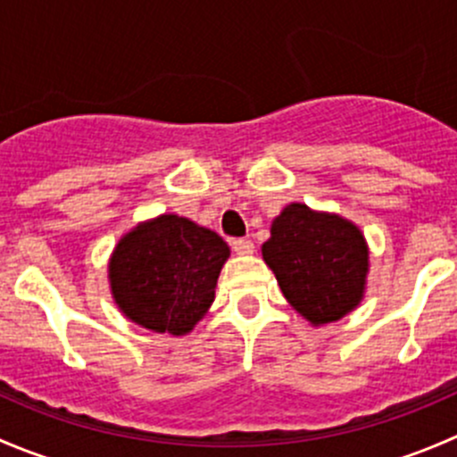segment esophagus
<instances>
[{
	"label": "esophagus",
	"instance_id": "1",
	"mask_svg": "<svg viewBox=\"0 0 457 457\" xmlns=\"http://www.w3.org/2000/svg\"><path fill=\"white\" fill-rule=\"evenodd\" d=\"M232 250L237 252V254H252V252H254V243H252L250 238H234Z\"/></svg>",
	"mask_w": 457,
	"mask_h": 457
}]
</instances>
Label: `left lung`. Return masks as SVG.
<instances>
[{"mask_svg": "<svg viewBox=\"0 0 457 457\" xmlns=\"http://www.w3.org/2000/svg\"><path fill=\"white\" fill-rule=\"evenodd\" d=\"M262 258L289 305L314 325L349 314L365 292L370 252L361 229L301 203L276 216Z\"/></svg>", "mask_w": 457, "mask_h": 457, "instance_id": "obj_1", "label": "left lung"}]
</instances>
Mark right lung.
Listing matches in <instances>:
<instances>
[{"label": "right lung", "mask_w": 457, "mask_h": 457, "mask_svg": "<svg viewBox=\"0 0 457 457\" xmlns=\"http://www.w3.org/2000/svg\"><path fill=\"white\" fill-rule=\"evenodd\" d=\"M228 256V243L190 219L163 214L147 220L114 247V301L137 325L183 336L214 301L216 278Z\"/></svg>", "instance_id": "obj_1"}]
</instances>
